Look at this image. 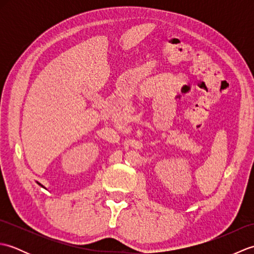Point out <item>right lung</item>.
<instances>
[{
    "label": "right lung",
    "mask_w": 254,
    "mask_h": 254,
    "mask_svg": "<svg viewBox=\"0 0 254 254\" xmlns=\"http://www.w3.org/2000/svg\"><path fill=\"white\" fill-rule=\"evenodd\" d=\"M37 183H38V185H39V186H40V187H42V188H44V189H46V188H45V187H44V186H42V185H41V183H39V182H37Z\"/></svg>",
    "instance_id": "obj_1"
}]
</instances>
